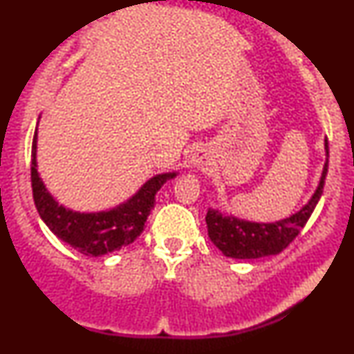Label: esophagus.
Segmentation results:
<instances>
[{"mask_svg":"<svg viewBox=\"0 0 354 354\" xmlns=\"http://www.w3.org/2000/svg\"><path fill=\"white\" fill-rule=\"evenodd\" d=\"M189 165L194 166V168L206 169V168H208V165H209L208 153H205V149H198V151L189 158Z\"/></svg>","mask_w":354,"mask_h":354,"instance_id":"esophagus-1","label":"esophagus"}]
</instances>
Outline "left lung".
<instances>
[{
  "mask_svg": "<svg viewBox=\"0 0 354 354\" xmlns=\"http://www.w3.org/2000/svg\"><path fill=\"white\" fill-rule=\"evenodd\" d=\"M324 149H326V163L323 166L319 185L311 200L301 209L296 211L290 218L274 223H254L231 216V214L228 216L221 211L209 208L206 213V225H208V236L213 245L223 254L234 259H256L281 253L284 248L298 236L323 194L328 173V158H330L328 140H324Z\"/></svg>",
  "mask_w": 354,
  "mask_h": 354,
  "instance_id": "left-lung-1",
  "label": "left lung"
}]
</instances>
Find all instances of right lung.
I'll list each match as a JSON object with an SVG mask.
<instances>
[{"mask_svg":"<svg viewBox=\"0 0 354 354\" xmlns=\"http://www.w3.org/2000/svg\"><path fill=\"white\" fill-rule=\"evenodd\" d=\"M36 141L38 129L35 131L31 148V186L36 209L53 234L84 256H103L131 245L143 233L146 219L154 208L156 193L166 181L178 174L174 171L156 174L116 208L98 213H80L64 208L46 189L38 173Z\"/></svg>","mask_w":354,"mask_h":354,"instance_id":"obj_1","label":"right lung"}]
</instances>
